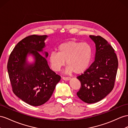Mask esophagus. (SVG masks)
Segmentation results:
<instances>
[{
	"label": "esophagus",
	"instance_id": "1",
	"mask_svg": "<svg viewBox=\"0 0 128 128\" xmlns=\"http://www.w3.org/2000/svg\"><path fill=\"white\" fill-rule=\"evenodd\" d=\"M62 79H63V80H69L71 78L70 77H62Z\"/></svg>",
	"mask_w": 128,
	"mask_h": 128
}]
</instances>
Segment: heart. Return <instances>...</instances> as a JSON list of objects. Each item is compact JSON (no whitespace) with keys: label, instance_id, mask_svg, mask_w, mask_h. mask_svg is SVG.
Returning <instances> with one entry per match:
<instances>
[{"label":"heart","instance_id":"obj_1","mask_svg":"<svg viewBox=\"0 0 128 128\" xmlns=\"http://www.w3.org/2000/svg\"><path fill=\"white\" fill-rule=\"evenodd\" d=\"M92 55V49L87 42L68 41L60 44L58 52L53 51L49 56V62L53 70L59 71L65 64L66 74H80L89 66Z\"/></svg>","mask_w":128,"mask_h":128}]
</instances>
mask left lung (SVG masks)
Here are the masks:
<instances>
[{
	"label": "left lung",
	"mask_w": 128,
	"mask_h": 128,
	"mask_svg": "<svg viewBox=\"0 0 128 128\" xmlns=\"http://www.w3.org/2000/svg\"><path fill=\"white\" fill-rule=\"evenodd\" d=\"M94 42V60L84 74L77 77L81 87L77 95L84 102L94 103L112 90L118 68V60L112 47L100 36L90 35Z\"/></svg>",
	"instance_id": "obj_1"
}]
</instances>
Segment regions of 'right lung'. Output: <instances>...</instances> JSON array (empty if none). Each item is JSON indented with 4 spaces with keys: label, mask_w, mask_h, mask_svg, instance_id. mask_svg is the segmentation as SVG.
<instances>
[{
    "label": "right lung",
    "mask_w": 128,
    "mask_h": 128,
    "mask_svg": "<svg viewBox=\"0 0 128 128\" xmlns=\"http://www.w3.org/2000/svg\"><path fill=\"white\" fill-rule=\"evenodd\" d=\"M48 37L34 34L22 39L12 51L8 63L14 94L32 106L46 102L60 80V76L50 69L46 59L48 52L43 49ZM29 55L34 59L32 63L27 60Z\"/></svg>",
    "instance_id": "obj_1"
}]
</instances>
